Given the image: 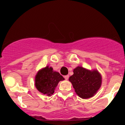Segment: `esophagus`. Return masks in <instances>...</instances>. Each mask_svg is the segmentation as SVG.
I'll return each instance as SVG.
<instances>
[{
	"mask_svg": "<svg viewBox=\"0 0 125 125\" xmlns=\"http://www.w3.org/2000/svg\"><path fill=\"white\" fill-rule=\"evenodd\" d=\"M64 78H65V80H68V79H69V75H65V76L64 77Z\"/></svg>",
	"mask_w": 125,
	"mask_h": 125,
	"instance_id": "esophagus-1",
	"label": "esophagus"
}]
</instances>
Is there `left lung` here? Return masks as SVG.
I'll use <instances>...</instances> for the list:
<instances>
[{"mask_svg":"<svg viewBox=\"0 0 125 125\" xmlns=\"http://www.w3.org/2000/svg\"><path fill=\"white\" fill-rule=\"evenodd\" d=\"M74 74L69 80L71 82L75 93L82 99L93 97L101 86V75L97 70H87L80 66L74 70Z\"/></svg>","mask_w":125,"mask_h":125,"instance_id":"left-lung-1","label":"left lung"}]
</instances>
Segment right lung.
Returning <instances> with one entry per match:
<instances>
[{
    "label": "right lung",
    "instance_id": "obj_1",
    "mask_svg": "<svg viewBox=\"0 0 125 125\" xmlns=\"http://www.w3.org/2000/svg\"><path fill=\"white\" fill-rule=\"evenodd\" d=\"M35 85L40 93L50 95L54 93L58 83L64 78L59 73L52 71L51 67L46 66L37 73L35 78Z\"/></svg>",
    "mask_w": 125,
    "mask_h": 125
}]
</instances>
